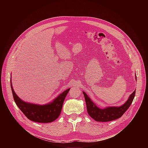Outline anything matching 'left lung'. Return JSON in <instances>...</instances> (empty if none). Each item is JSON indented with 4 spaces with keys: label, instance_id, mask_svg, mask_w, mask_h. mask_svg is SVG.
Here are the masks:
<instances>
[{
    "label": "left lung",
    "instance_id": "obj_1",
    "mask_svg": "<svg viewBox=\"0 0 148 148\" xmlns=\"http://www.w3.org/2000/svg\"><path fill=\"white\" fill-rule=\"evenodd\" d=\"M82 92L86 102L87 112L92 118L98 122H108L121 118L130 107L135 95V90L130 95L128 99L121 106L108 107L102 109L97 106L85 92Z\"/></svg>",
    "mask_w": 148,
    "mask_h": 148
}]
</instances>
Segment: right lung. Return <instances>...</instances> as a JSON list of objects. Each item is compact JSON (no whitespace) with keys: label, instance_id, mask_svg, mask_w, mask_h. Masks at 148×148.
Masks as SVG:
<instances>
[{"label":"right lung","instance_id":"add662e5","mask_svg":"<svg viewBox=\"0 0 148 148\" xmlns=\"http://www.w3.org/2000/svg\"><path fill=\"white\" fill-rule=\"evenodd\" d=\"M10 86L14 100L21 111L29 119L39 123H49L58 118L63 102L70 89L69 88L60 94L52 102L45 105H39L23 101L14 91L11 81Z\"/></svg>","mask_w":148,"mask_h":148}]
</instances>
